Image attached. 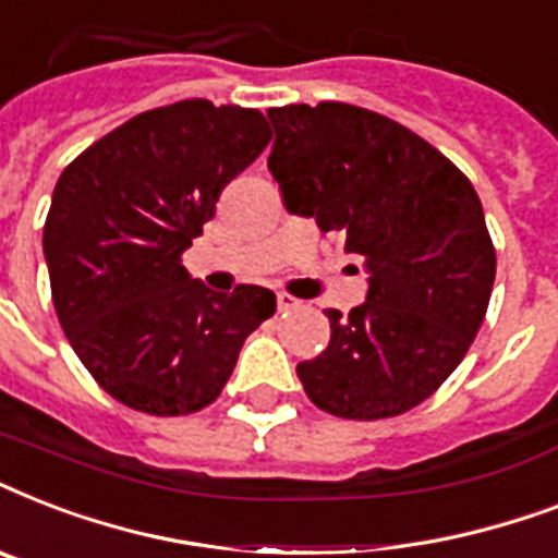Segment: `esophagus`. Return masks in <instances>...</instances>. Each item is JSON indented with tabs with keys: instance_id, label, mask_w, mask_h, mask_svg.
Listing matches in <instances>:
<instances>
[{
	"instance_id": "34e87169",
	"label": "esophagus",
	"mask_w": 558,
	"mask_h": 558,
	"mask_svg": "<svg viewBox=\"0 0 558 558\" xmlns=\"http://www.w3.org/2000/svg\"><path fill=\"white\" fill-rule=\"evenodd\" d=\"M298 298L287 295V292H278V310L280 313H289V310H295Z\"/></svg>"
}]
</instances>
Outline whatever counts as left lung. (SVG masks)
Segmentation results:
<instances>
[{
  "label": "left lung",
  "instance_id": "obj_1",
  "mask_svg": "<svg viewBox=\"0 0 558 558\" xmlns=\"http://www.w3.org/2000/svg\"><path fill=\"white\" fill-rule=\"evenodd\" d=\"M269 170L289 214L315 217L367 269V301L327 310L330 344L298 365L306 397L344 420H385L428 399L484 324L495 248L475 187L408 126L350 104H292Z\"/></svg>",
  "mask_w": 558,
  "mask_h": 558
}]
</instances>
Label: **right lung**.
<instances>
[{
    "instance_id": "obj_1",
    "label": "right lung",
    "mask_w": 558,
    "mask_h": 558,
    "mask_svg": "<svg viewBox=\"0 0 558 558\" xmlns=\"http://www.w3.org/2000/svg\"><path fill=\"white\" fill-rule=\"evenodd\" d=\"M269 144L257 109L191 98L104 135L60 173L43 228L65 339L100 388L153 416L193 414L226 388L275 292L219 295L182 254L222 187Z\"/></svg>"
}]
</instances>
